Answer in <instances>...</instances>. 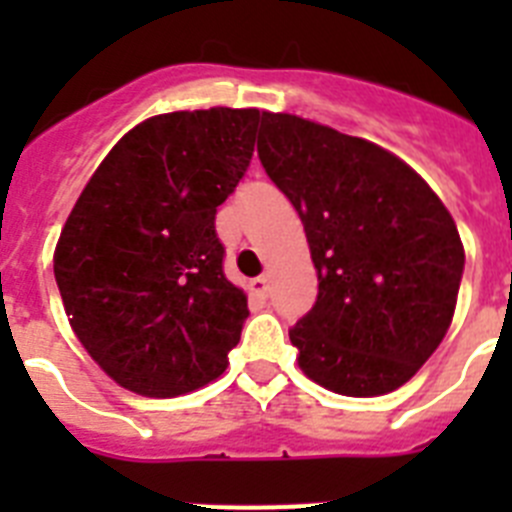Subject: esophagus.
<instances>
[{"label":"esophagus","instance_id":"1","mask_svg":"<svg viewBox=\"0 0 512 512\" xmlns=\"http://www.w3.org/2000/svg\"><path fill=\"white\" fill-rule=\"evenodd\" d=\"M251 289L253 292H256V295L259 297H266L269 295V277H266V274H261V277H256L251 282Z\"/></svg>","mask_w":512,"mask_h":512}]
</instances>
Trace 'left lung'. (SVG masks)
I'll return each instance as SVG.
<instances>
[{
  "label": "left lung",
  "mask_w": 512,
  "mask_h": 512,
  "mask_svg": "<svg viewBox=\"0 0 512 512\" xmlns=\"http://www.w3.org/2000/svg\"><path fill=\"white\" fill-rule=\"evenodd\" d=\"M259 158L295 205L318 300L289 328L320 387L377 397L443 341L464 274L454 217L395 153L297 115L264 112Z\"/></svg>",
  "instance_id": "left-lung-1"
}]
</instances>
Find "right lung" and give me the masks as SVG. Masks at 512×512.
Here are the masks:
<instances>
[{"instance_id": "right-lung-1", "label": "right lung", "mask_w": 512, "mask_h": 512, "mask_svg": "<svg viewBox=\"0 0 512 512\" xmlns=\"http://www.w3.org/2000/svg\"><path fill=\"white\" fill-rule=\"evenodd\" d=\"M259 110L169 112L117 140L53 253L81 346L120 387L176 397L215 382L248 318L215 212L246 174Z\"/></svg>"}]
</instances>
